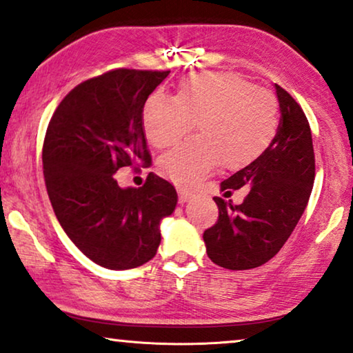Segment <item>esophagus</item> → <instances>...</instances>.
<instances>
[{
  "instance_id": "obj_1",
  "label": "esophagus",
  "mask_w": 353,
  "mask_h": 353,
  "mask_svg": "<svg viewBox=\"0 0 353 353\" xmlns=\"http://www.w3.org/2000/svg\"><path fill=\"white\" fill-rule=\"evenodd\" d=\"M190 198H192L190 193H188L187 190H183V188H179V201L187 203Z\"/></svg>"
}]
</instances>
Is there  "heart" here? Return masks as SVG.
I'll return each mask as SVG.
<instances>
[{"mask_svg": "<svg viewBox=\"0 0 353 353\" xmlns=\"http://www.w3.org/2000/svg\"><path fill=\"white\" fill-rule=\"evenodd\" d=\"M198 126V139L160 160L161 174L193 188L217 166L235 171L254 163L278 131V102L235 73H193L176 99L152 94L143 103V132L152 145L166 148Z\"/></svg>", "mask_w": 353, "mask_h": 353, "instance_id": "b5f03b06", "label": "heart"}]
</instances>
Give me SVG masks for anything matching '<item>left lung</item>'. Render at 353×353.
Wrapping results in <instances>:
<instances>
[{"instance_id":"1","label":"left lung","mask_w":353,"mask_h":353,"mask_svg":"<svg viewBox=\"0 0 353 353\" xmlns=\"http://www.w3.org/2000/svg\"><path fill=\"white\" fill-rule=\"evenodd\" d=\"M281 118L272 145L221 183L230 195L251 187L241 205L214 198L219 219L203 233L208 257L228 270L254 269L270 261L299 222L315 181L309 121L299 103L275 84Z\"/></svg>"}]
</instances>
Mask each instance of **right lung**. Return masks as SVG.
<instances>
[{
    "label": "right lung",
    "mask_w": 353,
    "mask_h": 353,
    "mask_svg": "<svg viewBox=\"0 0 353 353\" xmlns=\"http://www.w3.org/2000/svg\"><path fill=\"white\" fill-rule=\"evenodd\" d=\"M170 72L118 68L78 84L49 121L43 172L59 224L97 265L145 264L161 241L160 224L177 205L176 188L150 172L121 188L117 171L150 166L143 103Z\"/></svg>",
    "instance_id": "add662e5"
}]
</instances>
